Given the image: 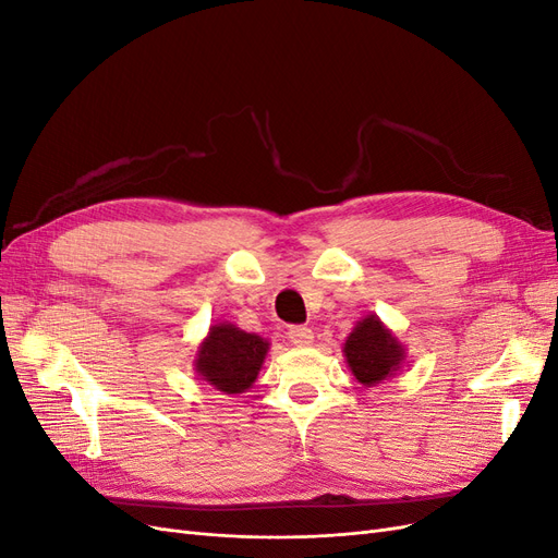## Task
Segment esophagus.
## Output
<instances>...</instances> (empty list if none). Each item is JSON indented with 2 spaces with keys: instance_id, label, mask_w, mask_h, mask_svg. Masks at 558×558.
I'll return each instance as SVG.
<instances>
[{
  "instance_id": "esophagus-1",
  "label": "esophagus",
  "mask_w": 558,
  "mask_h": 558,
  "mask_svg": "<svg viewBox=\"0 0 558 558\" xmlns=\"http://www.w3.org/2000/svg\"><path fill=\"white\" fill-rule=\"evenodd\" d=\"M289 340L295 347H310L314 342V332L307 326H293L289 328Z\"/></svg>"
}]
</instances>
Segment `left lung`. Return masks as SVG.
Listing matches in <instances>:
<instances>
[{"label":"left lung","instance_id":"1","mask_svg":"<svg viewBox=\"0 0 558 558\" xmlns=\"http://www.w3.org/2000/svg\"><path fill=\"white\" fill-rule=\"evenodd\" d=\"M344 356L353 377L363 386H377L398 373L404 361V349L398 337L375 314H369L349 332Z\"/></svg>","mask_w":558,"mask_h":558}]
</instances>
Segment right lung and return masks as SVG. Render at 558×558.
Instances as JSON below:
<instances>
[{"mask_svg": "<svg viewBox=\"0 0 558 558\" xmlns=\"http://www.w3.org/2000/svg\"><path fill=\"white\" fill-rule=\"evenodd\" d=\"M267 349V340L256 332H244L232 324H216L197 349L195 373L216 391L228 396L244 393L258 379Z\"/></svg>", "mask_w": 558, "mask_h": 558, "instance_id": "right-lung-1", "label": "right lung"}]
</instances>
